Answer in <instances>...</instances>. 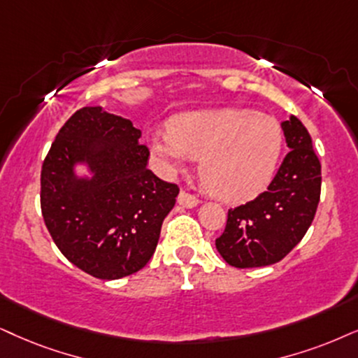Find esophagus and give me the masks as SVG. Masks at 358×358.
Instances as JSON below:
<instances>
[{"mask_svg":"<svg viewBox=\"0 0 358 358\" xmlns=\"http://www.w3.org/2000/svg\"><path fill=\"white\" fill-rule=\"evenodd\" d=\"M198 198H194L193 194H189L187 192H180L178 194V205L183 206V208H194L198 206Z\"/></svg>","mask_w":358,"mask_h":358,"instance_id":"obj_1","label":"esophagus"}]
</instances>
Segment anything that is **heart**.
<instances>
[{"mask_svg": "<svg viewBox=\"0 0 358 358\" xmlns=\"http://www.w3.org/2000/svg\"><path fill=\"white\" fill-rule=\"evenodd\" d=\"M282 145L279 122L248 108L187 112L170 120L169 132L150 138V150L166 171L200 158L203 182L224 201H246L264 192Z\"/></svg>", "mask_w": 358, "mask_h": 358, "instance_id": "1", "label": "heart"}]
</instances>
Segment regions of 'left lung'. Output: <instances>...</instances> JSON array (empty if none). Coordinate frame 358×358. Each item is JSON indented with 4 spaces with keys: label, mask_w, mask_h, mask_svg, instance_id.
Instances as JSON below:
<instances>
[{
    "label": "left lung",
    "mask_w": 358,
    "mask_h": 358,
    "mask_svg": "<svg viewBox=\"0 0 358 358\" xmlns=\"http://www.w3.org/2000/svg\"><path fill=\"white\" fill-rule=\"evenodd\" d=\"M289 153L268 192L228 211L216 250L229 266L262 268L279 262L304 238L317 211L320 162L312 138L297 117L284 120Z\"/></svg>",
    "instance_id": "obj_1"
}]
</instances>
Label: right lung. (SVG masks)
<instances>
[{
  "label": "right lung",
  "instance_id": "right-lung-1",
  "mask_svg": "<svg viewBox=\"0 0 358 358\" xmlns=\"http://www.w3.org/2000/svg\"><path fill=\"white\" fill-rule=\"evenodd\" d=\"M132 122L101 106L62 125L41 170V210L59 251L84 273L114 280L150 261L178 187L147 169ZM84 166L87 174L79 176Z\"/></svg>",
  "mask_w": 358,
  "mask_h": 358
}]
</instances>
